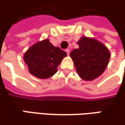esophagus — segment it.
<instances>
[{"label":"esophagus","instance_id":"34e87169","mask_svg":"<svg viewBox=\"0 0 125 125\" xmlns=\"http://www.w3.org/2000/svg\"><path fill=\"white\" fill-rule=\"evenodd\" d=\"M66 52L67 55H69V53H70V51H69V49H66Z\"/></svg>","mask_w":125,"mask_h":125}]
</instances>
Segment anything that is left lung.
Instances as JSON below:
<instances>
[{
  "label": "left lung",
  "instance_id": "left-lung-1",
  "mask_svg": "<svg viewBox=\"0 0 125 125\" xmlns=\"http://www.w3.org/2000/svg\"><path fill=\"white\" fill-rule=\"evenodd\" d=\"M79 48L70 53L79 76L86 81L94 80L104 72L110 58L108 49L95 39L84 36Z\"/></svg>",
  "mask_w": 125,
  "mask_h": 125
}]
</instances>
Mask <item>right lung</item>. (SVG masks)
<instances>
[{
    "mask_svg": "<svg viewBox=\"0 0 125 125\" xmlns=\"http://www.w3.org/2000/svg\"><path fill=\"white\" fill-rule=\"evenodd\" d=\"M66 53L55 47L49 39L39 41L30 47L23 56L29 72L39 79H48L57 72V66Z\"/></svg>",
    "mask_w": 125,
    "mask_h": 125,
    "instance_id": "right-lung-1",
    "label": "right lung"
}]
</instances>
